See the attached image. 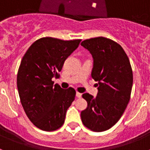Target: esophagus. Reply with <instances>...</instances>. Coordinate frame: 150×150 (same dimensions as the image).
I'll return each instance as SVG.
<instances>
[{"label": "esophagus", "instance_id": "1", "mask_svg": "<svg viewBox=\"0 0 150 150\" xmlns=\"http://www.w3.org/2000/svg\"><path fill=\"white\" fill-rule=\"evenodd\" d=\"M76 96L77 97V98H81V97H82V94L79 93V92H76Z\"/></svg>", "mask_w": 150, "mask_h": 150}]
</instances>
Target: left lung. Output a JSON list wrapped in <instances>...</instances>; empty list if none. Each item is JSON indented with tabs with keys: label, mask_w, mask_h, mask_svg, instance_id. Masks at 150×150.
<instances>
[{
	"label": "left lung",
	"mask_w": 150,
	"mask_h": 150,
	"mask_svg": "<svg viewBox=\"0 0 150 150\" xmlns=\"http://www.w3.org/2000/svg\"><path fill=\"white\" fill-rule=\"evenodd\" d=\"M81 46L92 55L91 77L98 86L95 98L88 93L83 95L88 106L81 112V120L88 129L104 132L120 120L129 102L133 85L132 66L122 47L112 40L91 38L83 40Z\"/></svg>",
	"instance_id": "left-lung-1"
}]
</instances>
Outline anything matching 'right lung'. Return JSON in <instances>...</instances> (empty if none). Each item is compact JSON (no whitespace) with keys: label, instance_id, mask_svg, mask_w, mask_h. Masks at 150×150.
Returning a JSON list of instances; mask_svg holds the SVG:
<instances>
[{"label":"right lung","instance_id":"add662e5","mask_svg":"<svg viewBox=\"0 0 150 150\" xmlns=\"http://www.w3.org/2000/svg\"><path fill=\"white\" fill-rule=\"evenodd\" d=\"M81 40H62L43 38L28 48L17 74L21 103L30 122L40 129L52 132L63 125L66 112L76 91L54 84L64 62L79 46Z\"/></svg>","mask_w":150,"mask_h":150}]
</instances>
